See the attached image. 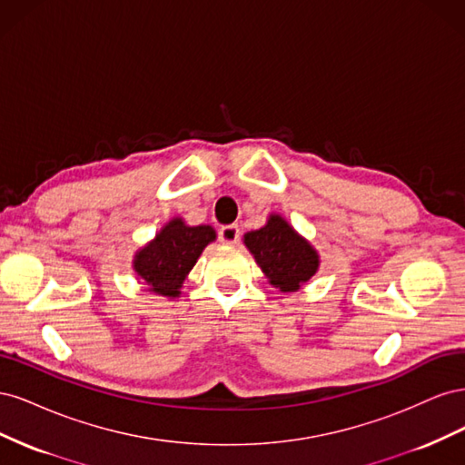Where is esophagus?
<instances>
[{"label": "esophagus", "instance_id": "obj_1", "mask_svg": "<svg viewBox=\"0 0 465 465\" xmlns=\"http://www.w3.org/2000/svg\"><path fill=\"white\" fill-rule=\"evenodd\" d=\"M219 241L224 246H234L238 241H241V229H238V224H224V227H221Z\"/></svg>", "mask_w": 465, "mask_h": 465}]
</instances>
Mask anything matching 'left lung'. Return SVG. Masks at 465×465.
Wrapping results in <instances>:
<instances>
[{
	"mask_svg": "<svg viewBox=\"0 0 465 465\" xmlns=\"http://www.w3.org/2000/svg\"><path fill=\"white\" fill-rule=\"evenodd\" d=\"M242 241L279 292L301 291L320 270L318 250L279 213H270L263 227L248 231Z\"/></svg>",
	"mask_w": 465,
	"mask_h": 465,
	"instance_id": "8db88e82",
	"label": "left lung"
}]
</instances>
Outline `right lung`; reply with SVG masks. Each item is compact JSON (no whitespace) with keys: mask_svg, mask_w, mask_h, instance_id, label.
<instances>
[{"mask_svg":"<svg viewBox=\"0 0 465 465\" xmlns=\"http://www.w3.org/2000/svg\"><path fill=\"white\" fill-rule=\"evenodd\" d=\"M217 241L211 224H188L182 217L164 223L153 241L135 252L132 267L149 292L178 299L182 285L207 244Z\"/></svg>","mask_w":465,"mask_h":465,"instance_id":"right-lung-1","label":"right lung"}]
</instances>
